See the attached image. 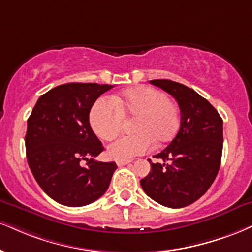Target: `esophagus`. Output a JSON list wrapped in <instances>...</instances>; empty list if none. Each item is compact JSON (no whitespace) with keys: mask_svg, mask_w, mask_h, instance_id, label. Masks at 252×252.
I'll list each match as a JSON object with an SVG mask.
<instances>
[{"mask_svg":"<svg viewBox=\"0 0 252 252\" xmlns=\"http://www.w3.org/2000/svg\"><path fill=\"white\" fill-rule=\"evenodd\" d=\"M129 163H131V160H129V159H126V160H117V162H116V164H117L118 166H123V165H126V164H129Z\"/></svg>","mask_w":252,"mask_h":252,"instance_id":"obj_1","label":"esophagus"}]
</instances>
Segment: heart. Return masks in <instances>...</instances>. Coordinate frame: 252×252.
Returning a JSON list of instances; mask_svg holds the SVG:
<instances>
[{"instance_id": "obj_1", "label": "heart", "mask_w": 252, "mask_h": 252, "mask_svg": "<svg viewBox=\"0 0 252 252\" xmlns=\"http://www.w3.org/2000/svg\"><path fill=\"white\" fill-rule=\"evenodd\" d=\"M124 118H134V135L122 136L109 144L108 155L117 160L130 159L174 137L180 124V111L170 97L151 87L126 90L113 101L105 97L94 103L90 126L99 138L109 141L121 131Z\"/></svg>"}]
</instances>
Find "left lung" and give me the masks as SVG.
I'll list each match as a JSON object with an SVG mask.
<instances>
[{
  "label": "left lung",
  "instance_id": "1",
  "mask_svg": "<svg viewBox=\"0 0 252 252\" xmlns=\"http://www.w3.org/2000/svg\"><path fill=\"white\" fill-rule=\"evenodd\" d=\"M151 84L174 97L180 105L181 126L176 137L155 156L151 171L141 180L150 198L168 208H184L201 198L214 183L223 150V120L213 105L191 88L170 80Z\"/></svg>",
  "mask_w": 252,
  "mask_h": 252
}]
</instances>
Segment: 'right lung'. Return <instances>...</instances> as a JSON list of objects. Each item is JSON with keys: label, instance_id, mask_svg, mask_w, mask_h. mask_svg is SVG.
<instances>
[{"label": "right lung", "instance_id": "right-lung-1", "mask_svg": "<svg viewBox=\"0 0 252 252\" xmlns=\"http://www.w3.org/2000/svg\"><path fill=\"white\" fill-rule=\"evenodd\" d=\"M113 86L65 83L42 95L28 118L27 159L36 182L50 198L83 207L107 191L115 162H98L104 150L89 123L93 104Z\"/></svg>", "mask_w": 252, "mask_h": 252}]
</instances>
